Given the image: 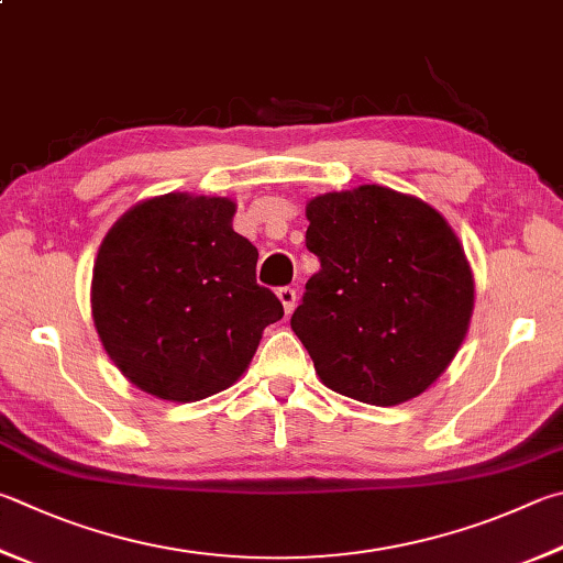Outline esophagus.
Listing matches in <instances>:
<instances>
[{"instance_id":"obj_1","label":"esophagus","mask_w":563,"mask_h":563,"mask_svg":"<svg viewBox=\"0 0 563 563\" xmlns=\"http://www.w3.org/2000/svg\"><path fill=\"white\" fill-rule=\"evenodd\" d=\"M278 298H280V302H283L285 312L290 314V312L295 310V302H298V295H295V288H290V285H285V288L278 290Z\"/></svg>"}]
</instances>
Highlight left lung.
I'll return each instance as SVG.
<instances>
[{
    "label": "left lung",
    "mask_w": 563,
    "mask_h": 563,
    "mask_svg": "<svg viewBox=\"0 0 563 563\" xmlns=\"http://www.w3.org/2000/svg\"><path fill=\"white\" fill-rule=\"evenodd\" d=\"M320 271L290 317L332 391L372 406L423 394L463 344L473 273L445 219L426 201L364 184L308 203Z\"/></svg>",
    "instance_id": "obj_1"
}]
</instances>
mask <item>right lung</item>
<instances>
[{
    "mask_svg": "<svg viewBox=\"0 0 563 563\" xmlns=\"http://www.w3.org/2000/svg\"><path fill=\"white\" fill-rule=\"evenodd\" d=\"M236 203L165 194L108 231L93 268V320L106 352L142 391L199 401L246 372L283 317L255 280L258 249L233 231Z\"/></svg>",
    "mask_w": 563,
    "mask_h": 563,
    "instance_id": "add662e5",
    "label": "right lung"
}]
</instances>
